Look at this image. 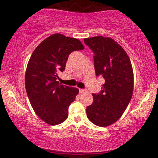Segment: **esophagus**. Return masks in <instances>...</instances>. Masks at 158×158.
Returning <instances> with one entry per match:
<instances>
[{"label":"esophagus","instance_id":"1","mask_svg":"<svg viewBox=\"0 0 158 158\" xmlns=\"http://www.w3.org/2000/svg\"><path fill=\"white\" fill-rule=\"evenodd\" d=\"M85 91V90L84 89H81V88H79V93L82 94V93H84Z\"/></svg>","mask_w":158,"mask_h":158}]
</instances>
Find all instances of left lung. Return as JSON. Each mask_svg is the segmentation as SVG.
I'll list each match as a JSON object with an SVG mask.
<instances>
[{"mask_svg": "<svg viewBox=\"0 0 158 158\" xmlns=\"http://www.w3.org/2000/svg\"><path fill=\"white\" fill-rule=\"evenodd\" d=\"M94 52L96 76L102 77V90L93 94L94 102L87 107V117L98 126L106 127L120 118L131 100L134 75L131 61L118 43L103 36L84 39Z\"/></svg>", "mask_w": 158, "mask_h": 158, "instance_id": "8db88e82", "label": "left lung"}]
</instances>
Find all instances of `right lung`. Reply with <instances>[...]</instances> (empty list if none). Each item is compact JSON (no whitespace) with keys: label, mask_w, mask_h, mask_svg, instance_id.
<instances>
[{"label":"right lung","mask_w":158,"mask_h":158,"mask_svg":"<svg viewBox=\"0 0 158 158\" xmlns=\"http://www.w3.org/2000/svg\"><path fill=\"white\" fill-rule=\"evenodd\" d=\"M84 50L79 40L53 34L32 52L27 64L25 87L35 114L49 125L60 124L68 118V108L79 89L61 85L58 73L65 70L72 52Z\"/></svg>","instance_id":"1"}]
</instances>
